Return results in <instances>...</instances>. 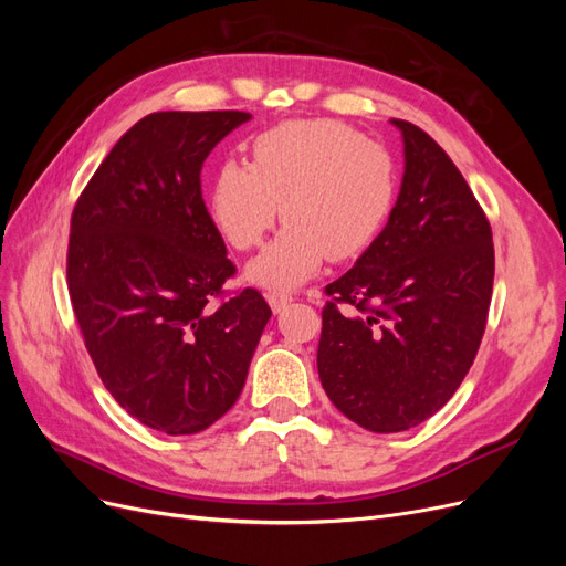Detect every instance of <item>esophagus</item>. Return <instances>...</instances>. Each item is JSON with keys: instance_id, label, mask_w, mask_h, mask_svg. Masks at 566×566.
<instances>
[{"instance_id": "esophagus-1", "label": "esophagus", "mask_w": 566, "mask_h": 566, "mask_svg": "<svg viewBox=\"0 0 566 566\" xmlns=\"http://www.w3.org/2000/svg\"><path fill=\"white\" fill-rule=\"evenodd\" d=\"M266 302H269L273 314H281V312L285 310V306H287L290 302H293V300H290L287 295H281V293H269V295H266Z\"/></svg>"}]
</instances>
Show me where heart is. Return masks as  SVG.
I'll return each instance as SVG.
<instances>
[{
	"label": "heart",
	"instance_id": "obj_1",
	"mask_svg": "<svg viewBox=\"0 0 566 566\" xmlns=\"http://www.w3.org/2000/svg\"><path fill=\"white\" fill-rule=\"evenodd\" d=\"M397 198L389 150L339 119H293L260 134L252 163H221L210 217L235 250L262 243L281 214L283 229L245 269L248 281L295 290L328 256L354 260L387 224Z\"/></svg>",
	"mask_w": 566,
	"mask_h": 566
}]
</instances>
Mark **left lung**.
Returning <instances> with one entry per match:
<instances>
[{"label": "left lung", "instance_id": "8db88e82", "mask_svg": "<svg viewBox=\"0 0 566 566\" xmlns=\"http://www.w3.org/2000/svg\"><path fill=\"white\" fill-rule=\"evenodd\" d=\"M391 125L403 144L399 196L375 243L325 287L316 356L335 408L378 434L410 430L453 397L493 290L491 227L468 181L432 136Z\"/></svg>", "mask_w": 566, "mask_h": 566}]
</instances>
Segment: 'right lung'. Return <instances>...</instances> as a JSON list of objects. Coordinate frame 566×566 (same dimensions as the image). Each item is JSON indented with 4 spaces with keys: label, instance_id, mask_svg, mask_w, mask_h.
<instances>
[{
    "label": "right lung",
    "instance_id": "right-lung-1",
    "mask_svg": "<svg viewBox=\"0 0 566 566\" xmlns=\"http://www.w3.org/2000/svg\"><path fill=\"white\" fill-rule=\"evenodd\" d=\"M248 119L146 115L98 165L71 221L67 293L101 382L132 418L172 437L208 430L241 397L271 318L252 287L208 304L235 266L200 169Z\"/></svg>",
    "mask_w": 566,
    "mask_h": 566
}]
</instances>
